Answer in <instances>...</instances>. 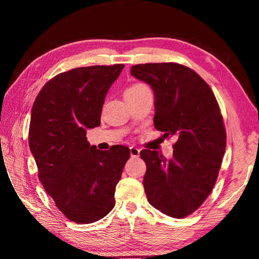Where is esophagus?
<instances>
[{"label":"esophagus","mask_w":259,"mask_h":259,"mask_svg":"<svg viewBox=\"0 0 259 259\" xmlns=\"http://www.w3.org/2000/svg\"><path fill=\"white\" fill-rule=\"evenodd\" d=\"M139 153H140V151H139V148H137V147H130V155L133 156V157H138L139 156Z\"/></svg>","instance_id":"esophagus-1"}]
</instances>
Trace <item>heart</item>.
<instances>
[{"mask_svg":"<svg viewBox=\"0 0 259 259\" xmlns=\"http://www.w3.org/2000/svg\"><path fill=\"white\" fill-rule=\"evenodd\" d=\"M148 88L146 84H144V83H134V84L129 85L126 89L124 90V96L125 95H131V94H136V93H139V91H142L144 89H146Z\"/></svg>","mask_w":259,"mask_h":259,"instance_id":"obj_1","label":"heart"}]
</instances>
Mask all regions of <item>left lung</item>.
<instances>
[{
	"mask_svg": "<svg viewBox=\"0 0 259 259\" xmlns=\"http://www.w3.org/2000/svg\"><path fill=\"white\" fill-rule=\"evenodd\" d=\"M131 75L155 95L154 126L174 137L171 159L143 150L144 188L153 207L174 218L200 208L216 184L226 148V130L211 88L198 73L177 63L131 66Z\"/></svg>",
	"mask_w": 259,
	"mask_h": 259,
	"instance_id": "obj_1",
	"label": "left lung"
}]
</instances>
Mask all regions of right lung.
Wrapping results in <instances>:
<instances>
[{"mask_svg":"<svg viewBox=\"0 0 259 259\" xmlns=\"http://www.w3.org/2000/svg\"><path fill=\"white\" fill-rule=\"evenodd\" d=\"M123 64L73 68L48 81L32 107L28 143L38 179L56 207L90 224L115 205V186L130 157L126 146H90L87 129L100 124L105 96Z\"/></svg>","mask_w":259,"mask_h":259,"instance_id":"1","label":"right lung"}]
</instances>
